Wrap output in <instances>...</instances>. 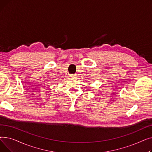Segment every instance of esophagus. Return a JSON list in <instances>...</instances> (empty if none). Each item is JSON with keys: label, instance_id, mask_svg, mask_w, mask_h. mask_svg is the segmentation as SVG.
I'll return each instance as SVG.
<instances>
[{"label": "esophagus", "instance_id": "34e87169", "mask_svg": "<svg viewBox=\"0 0 152 152\" xmlns=\"http://www.w3.org/2000/svg\"><path fill=\"white\" fill-rule=\"evenodd\" d=\"M69 76H70V77L72 78V79H75V78L77 76H76V75H75V74H72V75H70Z\"/></svg>", "mask_w": 152, "mask_h": 152}]
</instances>
